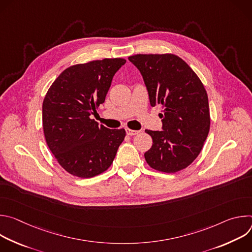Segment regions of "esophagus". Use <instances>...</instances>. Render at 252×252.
Returning a JSON list of instances; mask_svg holds the SVG:
<instances>
[{
    "instance_id": "34e87169",
    "label": "esophagus",
    "mask_w": 252,
    "mask_h": 252,
    "mask_svg": "<svg viewBox=\"0 0 252 252\" xmlns=\"http://www.w3.org/2000/svg\"><path fill=\"white\" fill-rule=\"evenodd\" d=\"M126 134L127 135H135L137 134L139 131L138 130H132V129H129V128H126Z\"/></svg>"
}]
</instances>
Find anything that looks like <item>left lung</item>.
I'll use <instances>...</instances> for the list:
<instances>
[{"label": "left lung", "instance_id": "1", "mask_svg": "<svg viewBox=\"0 0 252 252\" xmlns=\"http://www.w3.org/2000/svg\"><path fill=\"white\" fill-rule=\"evenodd\" d=\"M128 60L140 71L151 105H162V130L146 129L153 137V146L145 154L147 162L166 173L188 167L199 155L210 126L201 81L175 55H135Z\"/></svg>", "mask_w": 252, "mask_h": 252}]
</instances>
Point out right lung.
<instances>
[{
    "label": "right lung",
    "mask_w": 252,
    "mask_h": 252,
    "mask_svg": "<svg viewBox=\"0 0 252 252\" xmlns=\"http://www.w3.org/2000/svg\"><path fill=\"white\" fill-rule=\"evenodd\" d=\"M124 59H103L65 68L43 102L48 147L68 173L90 178L111 166L126 130L99 126L90 117L104 102Z\"/></svg>",
    "instance_id": "add662e5"
}]
</instances>
